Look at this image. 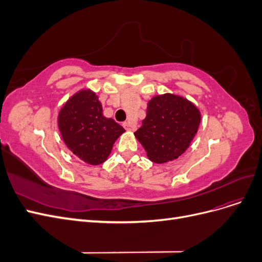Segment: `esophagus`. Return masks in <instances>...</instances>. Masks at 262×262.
I'll use <instances>...</instances> for the list:
<instances>
[{
  "mask_svg": "<svg viewBox=\"0 0 262 262\" xmlns=\"http://www.w3.org/2000/svg\"><path fill=\"white\" fill-rule=\"evenodd\" d=\"M123 128L126 130V131H136V129H137V126L134 125V124H131L130 122H124L123 123Z\"/></svg>",
  "mask_w": 262,
  "mask_h": 262,
  "instance_id": "1",
  "label": "esophagus"
}]
</instances>
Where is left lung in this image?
Returning a JSON list of instances; mask_svg holds the SVG:
<instances>
[{
  "label": "left lung",
  "instance_id": "1",
  "mask_svg": "<svg viewBox=\"0 0 262 262\" xmlns=\"http://www.w3.org/2000/svg\"><path fill=\"white\" fill-rule=\"evenodd\" d=\"M200 122L201 113L193 102L170 93L156 95L148 100L146 117L134 137L149 161L164 164L186 152Z\"/></svg>",
  "mask_w": 262,
  "mask_h": 262
}]
</instances>
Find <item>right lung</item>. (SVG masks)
Listing matches in <instances>:
<instances>
[{
	"instance_id": "right-lung-1",
	"label": "right lung",
	"mask_w": 262,
	"mask_h": 262,
	"mask_svg": "<svg viewBox=\"0 0 262 262\" xmlns=\"http://www.w3.org/2000/svg\"><path fill=\"white\" fill-rule=\"evenodd\" d=\"M58 128L67 147L89 165L107 161L117 139L125 130L102 114L101 102L94 91L83 89L61 107Z\"/></svg>"
}]
</instances>
